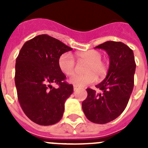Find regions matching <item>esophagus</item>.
<instances>
[{"label": "esophagus", "instance_id": "obj_1", "mask_svg": "<svg viewBox=\"0 0 148 148\" xmlns=\"http://www.w3.org/2000/svg\"><path fill=\"white\" fill-rule=\"evenodd\" d=\"M73 90H75H75H78V86H77V85H73Z\"/></svg>", "mask_w": 148, "mask_h": 148}]
</instances>
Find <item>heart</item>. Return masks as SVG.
<instances>
[{"mask_svg":"<svg viewBox=\"0 0 148 148\" xmlns=\"http://www.w3.org/2000/svg\"><path fill=\"white\" fill-rule=\"evenodd\" d=\"M77 60L79 63H85L87 65L84 69V75H75L70 82L75 85L84 87L96 82L97 77L104 78L109 69L108 61L101 59V53L96 49L78 52L76 53ZM58 67L64 75L72 76L75 72V61L70 53H65L58 58Z\"/></svg>","mask_w":148,"mask_h":148,"instance_id":"heart-1","label":"heart"}]
</instances>
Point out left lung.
I'll return each mask as SVG.
<instances>
[{
    "label": "left lung",
    "mask_w": 148,
    "mask_h": 148,
    "mask_svg": "<svg viewBox=\"0 0 148 148\" xmlns=\"http://www.w3.org/2000/svg\"><path fill=\"white\" fill-rule=\"evenodd\" d=\"M95 48L107 52L109 70L104 80L95 86L101 92L87 89L82 109L90 121L106 124L119 116L127 105L134 86L136 62L133 50L122 42L110 40Z\"/></svg>",
    "instance_id": "left-lung-1"
}]
</instances>
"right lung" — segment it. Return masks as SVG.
Masks as SVG:
<instances>
[{
    "label": "right lung",
    "instance_id": "right-lung-1",
    "mask_svg": "<svg viewBox=\"0 0 148 148\" xmlns=\"http://www.w3.org/2000/svg\"><path fill=\"white\" fill-rule=\"evenodd\" d=\"M72 49L58 39L40 35L23 44L17 57L18 101L26 116L38 125H54L62 118L65 101L73 93V86L65 81L58 61L63 53Z\"/></svg>",
    "mask_w": 148,
    "mask_h": 148
}]
</instances>
